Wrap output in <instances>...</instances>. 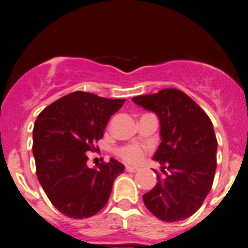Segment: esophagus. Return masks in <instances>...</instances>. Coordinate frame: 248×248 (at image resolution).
Segmentation results:
<instances>
[{
	"label": "esophagus",
	"mask_w": 248,
	"mask_h": 248,
	"mask_svg": "<svg viewBox=\"0 0 248 248\" xmlns=\"http://www.w3.org/2000/svg\"><path fill=\"white\" fill-rule=\"evenodd\" d=\"M138 170H139V168H137V166H130V165L125 166V171L128 172H137Z\"/></svg>",
	"instance_id": "34e87169"
}]
</instances>
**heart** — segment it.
<instances>
[{
  "label": "heart",
  "instance_id": "1",
  "mask_svg": "<svg viewBox=\"0 0 248 248\" xmlns=\"http://www.w3.org/2000/svg\"><path fill=\"white\" fill-rule=\"evenodd\" d=\"M118 156L122 157L126 163H139L144 156V150L140 145L137 144H130V145L122 146L118 149Z\"/></svg>",
  "mask_w": 248,
  "mask_h": 248
}]
</instances>
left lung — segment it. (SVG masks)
I'll return each instance as SVG.
<instances>
[{"mask_svg": "<svg viewBox=\"0 0 248 248\" xmlns=\"http://www.w3.org/2000/svg\"><path fill=\"white\" fill-rule=\"evenodd\" d=\"M133 102L154 111L161 143L154 154L164 176L143 201L151 214L166 222L190 217L211 190L216 171L217 140L207 114L189 95L175 88L138 95Z\"/></svg>", "mask_w": 248, "mask_h": 248, "instance_id": "8db88e82", "label": "left lung"}]
</instances>
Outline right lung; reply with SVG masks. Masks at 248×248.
Segmentation results:
<instances>
[{
  "mask_svg": "<svg viewBox=\"0 0 248 248\" xmlns=\"http://www.w3.org/2000/svg\"><path fill=\"white\" fill-rule=\"evenodd\" d=\"M125 99L73 92L43 109L33 128V156L39 184L58 211L72 218L91 217L105 206L124 165L111 157L87 166L95 144Z\"/></svg>",
  "mask_w": 248,
  "mask_h": 248,
  "instance_id": "1",
  "label": "right lung"
}]
</instances>
